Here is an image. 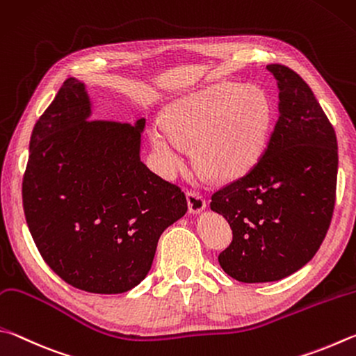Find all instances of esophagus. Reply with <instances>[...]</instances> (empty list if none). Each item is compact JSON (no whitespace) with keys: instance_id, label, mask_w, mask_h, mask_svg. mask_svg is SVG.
Wrapping results in <instances>:
<instances>
[{"instance_id":"esophagus-1","label":"esophagus","mask_w":356,"mask_h":356,"mask_svg":"<svg viewBox=\"0 0 356 356\" xmlns=\"http://www.w3.org/2000/svg\"><path fill=\"white\" fill-rule=\"evenodd\" d=\"M188 203H189V211L192 214H198L207 208V200L200 194V192L195 191H188Z\"/></svg>"}]
</instances>
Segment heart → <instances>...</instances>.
Masks as SVG:
<instances>
[{"instance_id":"1","label":"heart","mask_w":356,"mask_h":356,"mask_svg":"<svg viewBox=\"0 0 356 356\" xmlns=\"http://www.w3.org/2000/svg\"><path fill=\"white\" fill-rule=\"evenodd\" d=\"M270 123V99L259 86L222 81L172 103L168 117L154 122L152 142L168 172L184 165L186 143H195L197 165L227 179L257 164Z\"/></svg>"}]
</instances>
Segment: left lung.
I'll return each instance as SVG.
<instances>
[{
    "label": "left lung",
    "mask_w": 356,
    "mask_h": 356,
    "mask_svg": "<svg viewBox=\"0 0 356 356\" xmlns=\"http://www.w3.org/2000/svg\"><path fill=\"white\" fill-rule=\"evenodd\" d=\"M278 84V120L250 172L211 197L233 229L219 254L229 277L267 283L313 259L333 217L338 140L309 86L289 67L267 65Z\"/></svg>",
    "instance_id": "8db88e82"
}]
</instances>
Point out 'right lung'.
<instances>
[{
    "instance_id": "right-lung-1",
    "label": "right lung",
    "mask_w": 356,
    "mask_h": 356,
    "mask_svg": "<svg viewBox=\"0 0 356 356\" xmlns=\"http://www.w3.org/2000/svg\"><path fill=\"white\" fill-rule=\"evenodd\" d=\"M90 115L84 83L65 79L31 134L23 209L42 258L65 283L122 294L147 277L162 232L188 202L140 161L145 118Z\"/></svg>"
}]
</instances>
